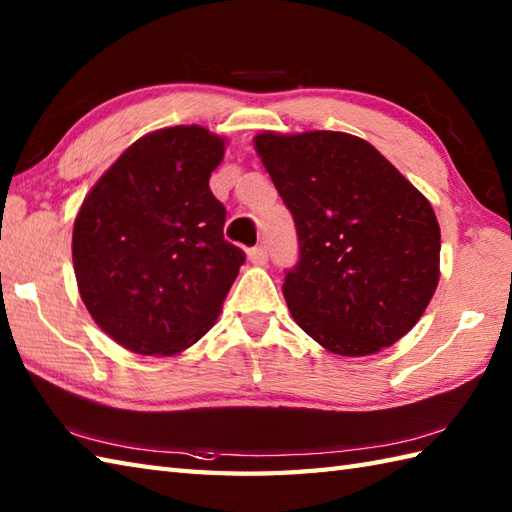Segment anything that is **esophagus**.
<instances>
[{
  "label": "esophagus",
  "instance_id": "esophagus-1",
  "mask_svg": "<svg viewBox=\"0 0 512 512\" xmlns=\"http://www.w3.org/2000/svg\"><path fill=\"white\" fill-rule=\"evenodd\" d=\"M248 259L255 266H264L268 262V248L266 246H253L248 250Z\"/></svg>",
  "mask_w": 512,
  "mask_h": 512
}]
</instances>
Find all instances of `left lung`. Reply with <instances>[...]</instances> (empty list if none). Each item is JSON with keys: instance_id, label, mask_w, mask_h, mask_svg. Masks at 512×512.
<instances>
[{"instance_id": "1", "label": "left lung", "mask_w": 512, "mask_h": 512, "mask_svg": "<svg viewBox=\"0 0 512 512\" xmlns=\"http://www.w3.org/2000/svg\"><path fill=\"white\" fill-rule=\"evenodd\" d=\"M255 149L297 228L299 262L286 270L284 297L299 328L341 356L394 345L438 286L429 200L350 134L264 132Z\"/></svg>"}]
</instances>
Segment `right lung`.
Wrapping results in <instances>:
<instances>
[{
  "instance_id": "1",
  "label": "right lung",
  "mask_w": 512,
  "mask_h": 512,
  "mask_svg": "<svg viewBox=\"0 0 512 512\" xmlns=\"http://www.w3.org/2000/svg\"><path fill=\"white\" fill-rule=\"evenodd\" d=\"M224 140L198 125L147 134L103 173L72 233L81 299L99 328L145 356L209 332L244 264L209 187Z\"/></svg>"
}]
</instances>
